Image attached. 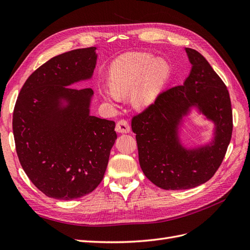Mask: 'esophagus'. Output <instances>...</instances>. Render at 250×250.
Segmentation results:
<instances>
[{
    "label": "esophagus",
    "instance_id": "esophagus-1",
    "mask_svg": "<svg viewBox=\"0 0 250 250\" xmlns=\"http://www.w3.org/2000/svg\"><path fill=\"white\" fill-rule=\"evenodd\" d=\"M116 131L120 132V133H128L130 132V125L128 124V122L126 120L122 119L117 122L116 125Z\"/></svg>",
    "mask_w": 250,
    "mask_h": 250
}]
</instances>
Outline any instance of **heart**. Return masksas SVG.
I'll return each mask as SVG.
<instances>
[{"instance_id": "heart-1", "label": "heart", "mask_w": 250, "mask_h": 250, "mask_svg": "<svg viewBox=\"0 0 250 250\" xmlns=\"http://www.w3.org/2000/svg\"><path fill=\"white\" fill-rule=\"evenodd\" d=\"M169 76V66L163 59H154L147 53H130L113 62L109 71L110 87L101 95L109 102H120L131 94L137 107L152 104Z\"/></svg>"}]
</instances>
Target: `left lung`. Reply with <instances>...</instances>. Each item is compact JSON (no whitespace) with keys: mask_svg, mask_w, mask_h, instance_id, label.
Wrapping results in <instances>:
<instances>
[{"mask_svg":"<svg viewBox=\"0 0 250 250\" xmlns=\"http://www.w3.org/2000/svg\"><path fill=\"white\" fill-rule=\"evenodd\" d=\"M186 52L192 70L184 84L164 90L131 120L141 168L164 190H186L207 183L220 167L232 133L228 87L199 52L190 48ZM192 107L213 121L215 132L208 146L187 149L179 142L178 128Z\"/></svg>","mask_w":250,"mask_h":250,"instance_id":"obj_1","label":"left lung"}]
</instances>
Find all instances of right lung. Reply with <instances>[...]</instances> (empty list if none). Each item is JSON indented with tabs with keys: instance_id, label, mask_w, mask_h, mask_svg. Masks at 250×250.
Instances as JSON below:
<instances>
[{
	"instance_id": "obj_1",
	"label": "right lung",
	"mask_w": 250,
	"mask_h": 250,
	"mask_svg": "<svg viewBox=\"0 0 250 250\" xmlns=\"http://www.w3.org/2000/svg\"><path fill=\"white\" fill-rule=\"evenodd\" d=\"M96 48L51 58L22 85L12 128L22 169L48 197L72 200L92 193L102 181L117 140L113 121L89 113L92 88H72L90 79Z\"/></svg>"
}]
</instances>
